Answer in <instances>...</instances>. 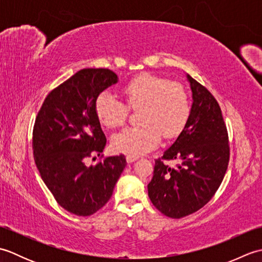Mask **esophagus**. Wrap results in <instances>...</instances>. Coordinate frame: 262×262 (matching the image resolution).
<instances>
[{
  "mask_svg": "<svg viewBox=\"0 0 262 262\" xmlns=\"http://www.w3.org/2000/svg\"><path fill=\"white\" fill-rule=\"evenodd\" d=\"M126 160H127L128 163H132V162H134V161L138 160V157H137V155H127Z\"/></svg>",
  "mask_w": 262,
  "mask_h": 262,
  "instance_id": "1",
  "label": "esophagus"
}]
</instances>
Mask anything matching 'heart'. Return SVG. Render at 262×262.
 I'll use <instances>...</instances> for the list:
<instances>
[{
  "label": "heart",
  "instance_id": "b5f03b06",
  "mask_svg": "<svg viewBox=\"0 0 262 262\" xmlns=\"http://www.w3.org/2000/svg\"><path fill=\"white\" fill-rule=\"evenodd\" d=\"M127 106L109 92L100 93L94 102V113L100 124L116 128L122 126L128 108L140 110L142 125L128 127L113 137L117 152L141 155L158 145L161 135L173 138L185 129L191 116V101L187 89L179 82H170L153 74H141L121 89Z\"/></svg>",
  "mask_w": 262,
  "mask_h": 262
}]
</instances>
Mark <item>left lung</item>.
<instances>
[{
	"instance_id": "left-lung-1",
	"label": "left lung",
	"mask_w": 262,
	"mask_h": 262,
	"mask_svg": "<svg viewBox=\"0 0 262 262\" xmlns=\"http://www.w3.org/2000/svg\"><path fill=\"white\" fill-rule=\"evenodd\" d=\"M191 116L176 142L155 160L148 197L163 215L181 219L213 198L226 173L230 144L222 110L207 89L188 75ZM169 160H177L169 166Z\"/></svg>"
}]
</instances>
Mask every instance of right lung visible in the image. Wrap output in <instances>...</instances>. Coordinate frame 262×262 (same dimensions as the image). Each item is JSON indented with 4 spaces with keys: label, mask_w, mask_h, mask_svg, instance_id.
Instances as JSON below:
<instances>
[{
    "label": "right lung",
    "mask_w": 262,
    "mask_h": 262,
    "mask_svg": "<svg viewBox=\"0 0 262 262\" xmlns=\"http://www.w3.org/2000/svg\"><path fill=\"white\" fill-rule=\"evenodd\" d=\"M117 81L108 69L79 71L47 94L33 125V157L41 179L56 202L77 216H90L108 203L127 164L120 154L85 165L107 143L94 102Z\"/></svg>",
    "instance_id": "right-lung-1"
}]
</instances>
